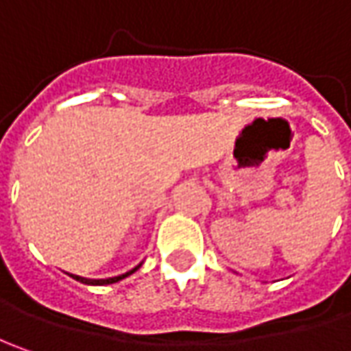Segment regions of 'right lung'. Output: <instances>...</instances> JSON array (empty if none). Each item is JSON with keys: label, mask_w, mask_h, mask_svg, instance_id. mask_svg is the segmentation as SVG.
I'll return each mask as SVG.
<instances>
[{"label": "right lung", "mask_w": 351, "mask_h": 351, "mask_svg": "<svg viewBox=\"0 0 351 351\" xmlns=\"http://www.w3.org/2000/svg\"><path fill=\"white\" fill-rule=\"evenodd\" d=\"M142 263H138L136 267H132L130 271L127 274H123V276H115V277H107V279H88V277H80V276H72L75 281H80V283H84V285H111V283H117V281H121V279H125V277L132 276L138 267H141Z\"/></svg>", "instance_id": "obj_1"}]
</instances>
